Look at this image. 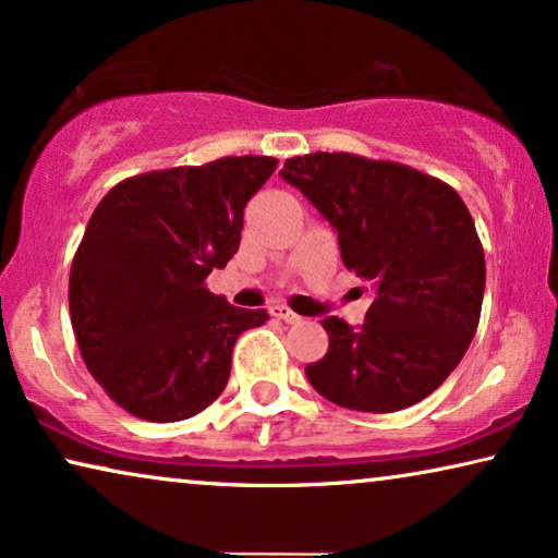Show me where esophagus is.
<instances>
[{"instance_id":"esophagus-1","label":"esophagus","mask_w":558,"mask_h":558,"mask_svg":"<svg viewBox=\"0 0 558 558\" xmlns=\"http://www.w3.org/2000/svg\"><path fill=\"white\" fill-rule=\"evenodd\" d=\"M271 315H274V317H279V319H284V323H289V325L302 323V317L296 315L294 310H289L287 304H274V307H271Z\"/></svg>"}]
</instances>
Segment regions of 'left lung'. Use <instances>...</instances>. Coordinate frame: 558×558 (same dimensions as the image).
<instances>
[{
    "label": "left lung",
    "mask_w": 558,
    "mask_h": 558,
    "mask_svg": "<svg viewBox=\"0 0 558 558\" xmlns=\"http://www.w3.org/2000/svg\"><path fill=\"white\" fill-rule=\"evenodd\" d=\"M330 220L348 269L376 300L361 327L325 317L330 348L307 365L319 396L388 414L445 384L475 338L485 254L468 205L447 182L348 151L292 157L279 172Z\"/></svg>",
    "instance_id": "obj_1"
}]
</instances>
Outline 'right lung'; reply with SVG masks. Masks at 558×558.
Listing matches in <instances>:
<instances>
[{"label": "right lung", "mask_w": 558, "mask_h": 558, "mask_svg": "<svg viewBox=\"0 0 558 558\" xmlns=\"http://www.w3.org/2000/svg\"><path fill=\"white\" fill-rule=\"evenodd\" d=\"M274 157H223L111 187L71 266V323L98 386L147 422H182L223 393L235 340L264 325L205 279L239 251L243 208Z\"/></svg>", "instance_id": "obj_1"}]
</instances>
